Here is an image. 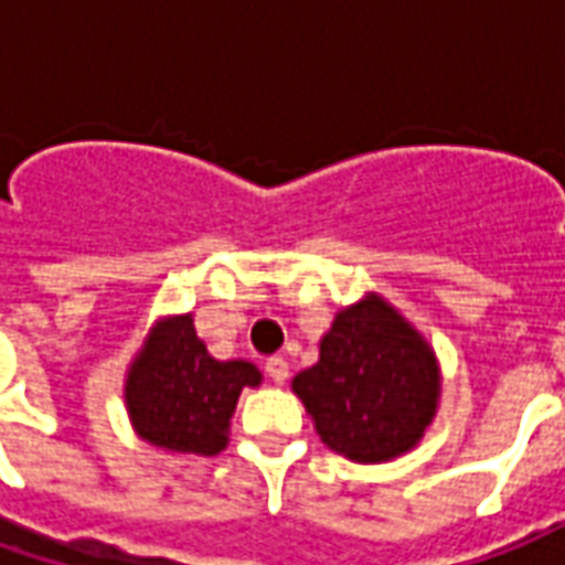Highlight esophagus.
<instances>
[{"label":"esophagus","mask_w":565,"mask_h":565,"mask_svg":"<svg viewBox=\"0 0 565 565\" xmlns=\"http://www.w3.org/2000/svg\"><path fill=\"white\" fill-rule=\"evenodd\" d=\"M266 375H269L275 384H284V381L290 379V366H287V360H284V356H269V360H266Z\"/></svg>","instance_id":"obj_1"}]
</instances>
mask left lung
Segmentation results:
<instances>
[{"instance_id":"8db88e82","label":"left lung","mask_w":565,"mask_h":565,"mask_svg":"<svg viewBox=\"0 0 565 565\" xmlns=\"http://www.w3.org/2000/svg\"><path fill=\"white\" fill-rule=\"evenodd\" d=\"M438 391L436 351L379 294L342 308L318 363L294 379L320 441L354 462L415 448L436 417Z\"/></svg>"}]
</instances>
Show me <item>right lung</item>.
Instances as JSON below:
<instances>
[{"instance_id":"add662e5","label":"right lung","mask_w":565,"mask_h":565,"mask_svg":"<svg viewBox=\"0 0 565 565\" xmlns=\"http://www.w3.org/2000/svg\"><path fill=\"white\" fill-rule=\"evenodd\" d=\"M263 375L245 360H214L193 318L160 320L127 372L129 420L139 438L172 454L214 457L226 448L238 393Z\"/></svg>"}]
</instances>
